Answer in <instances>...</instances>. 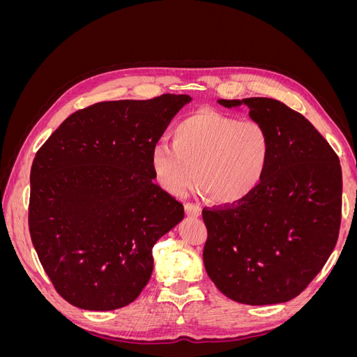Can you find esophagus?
Masks as SVG:
<instances>
[{
	"label": "esophagus",
	"instance_id": "1",
	"mask_svg": "<svg viewBox=\"0 0 357 357\" xmlns=\"http://www.w3.org/2000/svg\"><path fill=\"white\" fill-rule=\"evenodd\" d=\"M185 210H186V214L192 215V218H199V215L202 214V210H201L199 205H195L192 202L185 204Z\"/></svg>",
	"mask_w": 357,
	"mask_h": 357
}]
</instances>
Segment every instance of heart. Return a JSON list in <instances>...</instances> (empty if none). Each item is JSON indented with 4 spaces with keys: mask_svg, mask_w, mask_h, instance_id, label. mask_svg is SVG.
Segmentation results:
<instances>
[{
    "mask_svg": "<svg viewBox=\"0 0 357 357\" xmlns=\"http://www.w3.org/2000/svg\"><path fill=\"white\" fill-rule=\"evenodd\" d=\"M271 158V137L255 121L198 110L176 126L172 143H158L149 164L158 185L185 193L195 177L211 201L236 204L261 185Z\"/></svg>",
    "mask_w": 357,
    "mask_h": 357,
    "instance_id": "heart-1",
    "label": "heart"
}]
</instances>
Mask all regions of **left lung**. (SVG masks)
Returning a JSON list of instances; mask_svg holds the SVG:
<instances>
[{
  "mask_svg": "<svg viewBox=\"0 0 357 357\" xmlns=\"http://www.w3.org/2000/svg\"><path fill=\"white\" fill-rule=\"evenodd\" d=\"M247 107L271 137V158L245 199L204 208V265L223 295L247 305L298 296L329 259L341 225L342 174L337 153L298 112L273 98L219 100Z\"/></svg>",
  "mask_w": 357,
  "mask_h": 357,
  "instance_id": "8db88e82",
  "label": "left lung"
}]
</instances>
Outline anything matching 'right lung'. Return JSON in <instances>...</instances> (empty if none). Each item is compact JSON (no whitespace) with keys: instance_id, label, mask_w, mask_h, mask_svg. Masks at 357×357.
Masks as SVG:
<instances>
[{"instance_id":"add662e5","label":"right lung","mask_w":357,"mask_h":357,"mask_svg":"<svg viewBox=\"0 0 357 357\" xmlns=\"http://www.w3.org/2000/svg\"><path fill=\"white\" fill-rule=\"evenodd\" d=\"M189 95L96 102L73 113L31 167L29 234L58 294L110 311L131 304L153 271L152 248L185 218L153 183L150 150Z\"/></svg>"}]
</instances>
